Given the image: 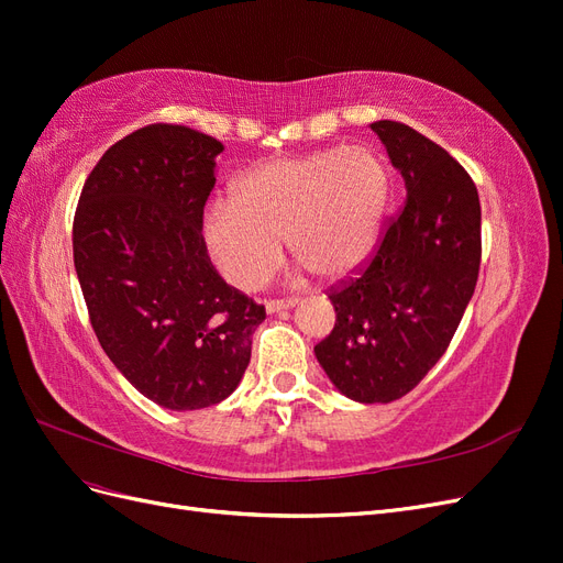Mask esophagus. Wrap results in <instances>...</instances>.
<instances>
[{
    "mask_svg": "<svg viewBox=\"0 0 563 563\" xmlns=\"http://www.w3.org/2000/svg\"><path fill=\"white\" fill-rule=\"evenodd\" d=\"M296 305H298V298H286V300H267V302H265V310H267V314H275V312L288 310V308H296Z\"/></svg>",
    "mask_w": 563,
    "mask_h": 563,
    "instance_id": "1",
    "label": "esophagus"
}]
</instances>
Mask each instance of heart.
Listing matches in <instances>:
<instances>
[{
    "label": "heart",
    "mask_w": 563,
    "mask_h": 563,
    "mask_svg": "<svg viewBox=\"0 0 563 563\" xmlns=\"http://www.w3.org/2000/svg\"><path fill=\"white\" fill-rule=\"evenodd\" d=\"M389 178L368 147L347 145L272 159L203 213V240L223 277L242 291L269 279L282 240L321 279H343L378 240Z\"/></svg>",
    "instance_id": "1"
}]
</instances>
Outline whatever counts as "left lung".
I'll return each instance as SVG.
<instances>
[{
    "mask_svg": "<svg viewBox=\"0 0 563 563\" xmlns=\"http://www.w3.org/2000/svg\"><path fill=\"white\" fill-rule=\"evenodd\" d=\"M371 129L406 199L360 275L331 288L335 327L314 354L345 397L389 404L428 376L465 314L482 263V207L444 147L389 119Z\"/></svg>",
    "mask_w": 563,
    "mask_h": 563,
    "instance_id": "1",
    "label": "left lung"
}]
</instances>
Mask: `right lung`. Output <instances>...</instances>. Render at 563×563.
Returning a JSON list of instances; mask_svg holds the SVG:
<instances>
[{
  "mask_svg": "<svg viewBox=\"0 0 563 563\" xmlns=\"http://www.w3.org/2000/svg\"><path fill=\"white\" fill-rule=\"evenodd\" d=\"M220 152L195 129L143 126L100 157L75 213V269L98 343L172 411L228 399L265 319L218 275L201 236Z\"/></svg>",
  "mask_w": 563,
  "mask_h": 563,
  "instance_id": "add662e5",
  "label": "right lung"
}]
</instances>
